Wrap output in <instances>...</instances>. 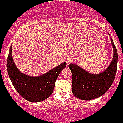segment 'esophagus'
Wrapping results in <instances>:
<instances>
[{
    "label": "esophagus",
    "instance_id": "esophagus-1",
    "mask_svg": "<svg viewBox=\"0 0 123 123\" xmlns=\"http://www.w3.org/2000/svg\"><path fill=\"white\" fill-rule=\"evenodd\" d=\"M71 62V60L70 59H68L66 60V63H67V66H68L69 64Z\"/></svg>",
    "mask_w": 123,
    "mask_h": 123
}]
</instances>
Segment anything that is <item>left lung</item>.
I'll return each instance as SVG.
<instances>
[{"instance_id":"1","label":"left lung","mask_w":123,"mask_h":123,"mask_svg":"<svg viewBox=\"0 0 123 123\" xmlns=\"http://www.w3.org/2000/svg\"><path fill=\"white\" fill-rule=\"evenodd\" d=\"M114 56L110 65L104 71L97 74L85 71L78 65L70 64L72 74V92L75 97L83 100H90L103 96L112 84L117 68L118 53L111 38Z\"/></svg>"}]
</instances>
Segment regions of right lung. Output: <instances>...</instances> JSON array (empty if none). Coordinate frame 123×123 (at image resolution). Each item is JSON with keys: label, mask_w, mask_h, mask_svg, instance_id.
I'll use <instances>...</instances> for the list:
<instances>
[{"label": "right lung", "mask_w": 123, "mask_h": 123, "mask_svg": "<svg viewBox=\"0 0 123 123\" xmlns=\"http://www.w3.org/2000/svg\"><path fill=\"white\" fill-rule=\"evenodd\" d=\"M11 45L7 59V70L13 86L18 93L26 100L39 102L48 98L53 93L56 80L62 70L66 67L64 62L48 72L38 77L22 73L15 66L12 56Z\"/></svg>", "instance_id": "right-lung-1"}]
</instances>
